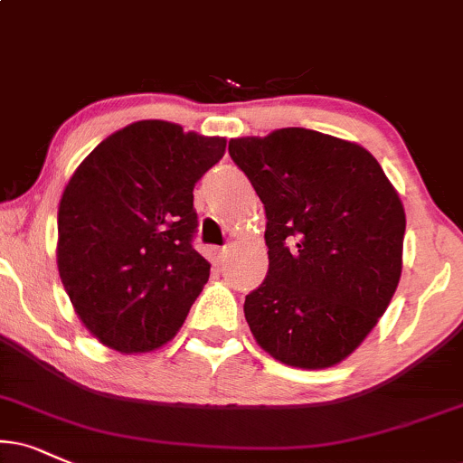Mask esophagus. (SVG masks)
Here are the masks:
<instances>
[{"label":"esophagus","instance_id":"34e87169","mask_svg":"<svg viewBox=\"0 0 463 463\" xmlns=\"http://www.w3.org/2000/svg\"><path fill=\"white\" fill-rule=\"evenodd\" d=\"M210 255H213L214 261H219V264H222V261L227 260V255H230V249H227V247L213 249V250H210Z\"/></svg>","mask_w":463,"mask_h":463}]
</instances>
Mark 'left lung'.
I'll return each mask as SVG.
<instances>
[{"instance_id": "8db88e82", "label": "left lung", "mask_w": 463, "mask_h": 463, "mask_svg": "<svg viewBox=\"0 0 463 463\" xmlns=\"http://www.w3.org/2000/svg\"><path fill=\"white\" fill-rule=\"evenodd\" d=\"M266 210L268 272L244 300L250 333L285 364L341 363L402 277L406 213L364 147L309 128L230 141Z\"/></svg>"}]
</instances>
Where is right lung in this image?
<instances>
[{
	"label": "right lung",
	"instance_id": "add662e5",
	"mask_svg": "<svg viewBox=\"0 0 463 463\" xmlns=\"http://www.w3.org/2000/svg\"><path fill=\"white\" fill-rule=\"evenodd\" d=\"M225 139L144 119L107 137L68 182L57 268L74 311L118 352L167 344L210 277L193 249V188Z\"/></svg>",
	"mask_w": 463,
	"mask_h": 463
}]
</instances>
